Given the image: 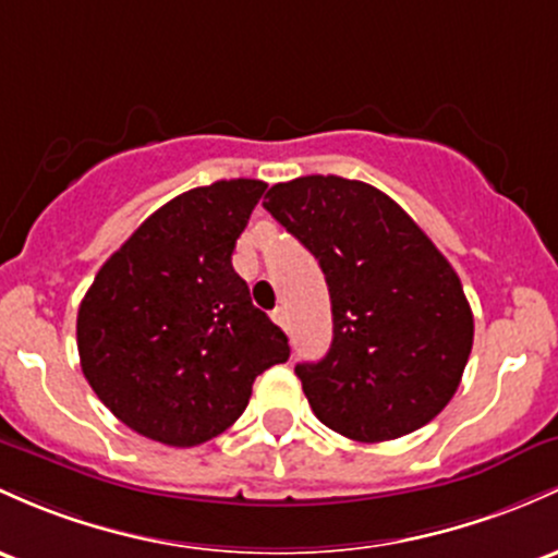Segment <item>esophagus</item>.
Instances as JSON below:
<instances>
[{
  "label": "esophagus",
  "instance_id": "1",
  "mask_svg": "<svg viewBox=\"0 0 558 558\" xmlns=\"http://www.w3.org/2000/svg\"><path fill=\"white\" fill-rule=\"evenodd\" d=\"M272 320L278 323V326L286 328V323H289V315H286L283 307H278V310H272Z\"/></svg>",
  "mask_w": 558,
  "mask_h": 558
}]
</instances>
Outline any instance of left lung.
Listing matches in <instances>:
<instances>
[{"instance_id": "obj_1", "label": "left lung", "mask_w": 558, "mask_h": 558, "mask_svg": "<svg viewBox=\"0 0 558 558\" xmlns=\"http://www.w3.org/2000/svg\"><path fill=\"white\" fill-rule=\"evenodd\" d=\"M265 209L320 262L333 341L296 376L312 413L357 442L426 426L461 384L474 315L461 278L378 187L310 174L267 190Z\"/></svg>"}]
</instances>
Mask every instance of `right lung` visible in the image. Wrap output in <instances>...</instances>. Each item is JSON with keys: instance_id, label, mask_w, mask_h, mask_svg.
I'll return each mask as SVG.
<instances>
[{"instance_id": "obj_1", "label": "right lung", "mask_w": 558, "mask_h": 558, "mask_svg": "<svg viewBox=\"0 0 558 558\" xmlns=\"http://www.w3.org/2000/svg\"><path fill=\"white\" fill-rule=\"evenodd\" d=\"M267 185L219 180L153 211L95 275L76 317L82 371L121 424L193 448L241 418L289 339L251 304L232 251Z\"/></svg>"}]
</instances>
